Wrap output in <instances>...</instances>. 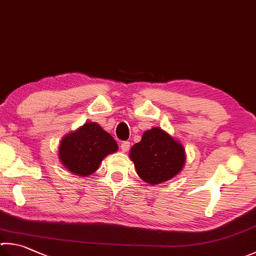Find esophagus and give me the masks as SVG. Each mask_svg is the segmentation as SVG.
<instances>
[{
	"mask_svg": "<svg viewBox=\"0 0 256 256\" xmlns=\"http://www.w3.org/2000/svg\"><path fill=\"white\" fill-rule=\"evenodd\" d=\"M129 148H130V142H122V144H120V149H122L124 152H128Z\"/></svg>",
	"mask_w": 256,
	"mask_h": 256,
	"instance_id": "obj_1",
	"label": "esophagus"
}]
</instances>
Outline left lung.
I'll use <instances>...</instances> for the list:
<instances>
[{
    "mask_svg": "<svg viewBox=\"0 0 256 256\" xmlns=\"http://www.w3.org/2000/svg\"><path fill=\"white\" fill-rule=\"evenodd\" d=\"M129 158L134 162L138 176L150 185L172 180L186 162L182 142L159 127L144 132L142 140L130 149Z\"/></svg>",
    "mask_w": 256,
    "mask_h": 256,
    "instance_id": "obj_1",
    "label": "left lung"
}]
</instances>
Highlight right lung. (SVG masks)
<instances>
[{
    "instance_id": "obj_1",
    "label": "right lung",
    "mask_w": 256,
    "mask_h": 256,
    "mask_svg": "<svg viewBox=\"0 0 256 256\" xmlns=\"http://www.w3.org/2000/svg\"><path fill=\"white\" fill-rule=\"evenodd\" d=\"M118 150V144L97 122H86L61 139L60 162L76 176L86 177L98 170L100 162Z\"/></svg>"
}]
</instances>
